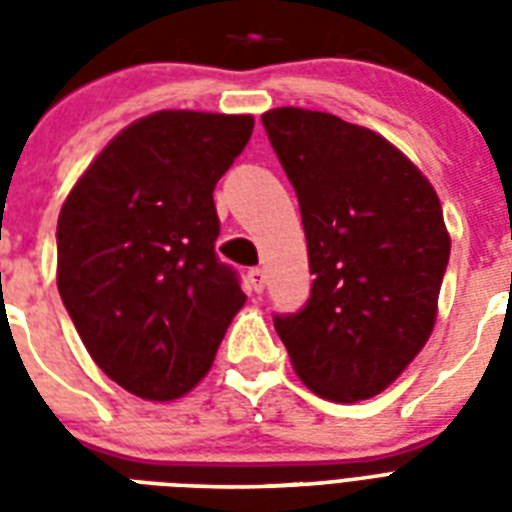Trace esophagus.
Instances as JSON below:
<instances>
[{"instance_id":"esophagus-1","label":"esophagus","mask_w":512,"mask_h":512,"mask_svg":"<svg viewBox=\"0 0 512 512\" xmlns=\"http://www.w3.org/2000/svg\"><path fill=\"white\" fill-rule=\"evenodd\" d=\"M247 281H249V287L255 289V292H263V287H265V271H263V268H252V271L247 273Z\"/></svg>"}]
</instances>
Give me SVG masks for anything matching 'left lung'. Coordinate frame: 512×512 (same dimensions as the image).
<instances>
[{
    "instance_id": "left-lung-1",
    "label": "left lung",
    "mask_w": 512,
    "mask_h": 512,
    "mask_svg": "<svg viewBox=\"0 0 512 512\" xmlns=\"http://www.w3.org/2000/svg\"><path fill=\"white\" fill-rule=\"evenodd\" d=\"M263 124L295 185L316 276L308 305L276 316V332L316 396H377L436 327L452 249L436 188L393 143L340 116L284 106Z\"/></svg>"
}]
</instances>
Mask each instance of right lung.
Here are the masks:
<instances>
[{"label": "right lung", "mask_w": 512, "mask_h": 512, "mask_svg": "<svg viewBox=\"0 0 512 512\" xmlns=\"http://www.w3.org/2000/svg\"><path fill=\"white\" fill-rule=\"evenodd\" d=\"M249 114L156 111L124 127L58 217V292L92 361L146 401L204 380L247 303L220 263L215 191L249 143Z\"/></svg>", "instance_id": "1"}]
</instances>
